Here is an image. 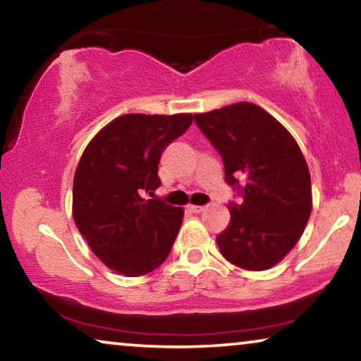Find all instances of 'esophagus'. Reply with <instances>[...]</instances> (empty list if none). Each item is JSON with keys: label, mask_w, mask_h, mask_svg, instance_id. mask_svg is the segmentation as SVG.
<instances>
[{"label": "esophagus", "mask_w": 361, "mask_h": 361, "mask_svg": "<svg viewBox=\"0 0 361 361\" xmlns=\"http://www.w3.org/2000/svg\"><path fill=\"white\" fill-rule=\"evenodd\" d=\"M188 209L191 211V213H201V211L204 209V206H198V204H190Z\"/></svg>", "instance_id": "esophagus-1"}]
</instances>
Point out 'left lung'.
I'll use <instances>...</instances> for the list:
<instances>
[{"instance_id":"left-lung-1","label":"left lung","mask_w":361,"mask_h":361,"mask_svg":"<svg viewBox=\"0 0 361 361\" xmlns=\"http://www.w3.org/2000/svg\"><path fill=\"white\" fill-rule=\"evenodd\" d=\"M223 158L226 183L241 196L216 243L247 271L276 266L295 246L312 211L310 173L294 137L266 110L239 102L195 115Z\"/></svg>"}]
</instances>
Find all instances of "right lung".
<instances>
[{
	"instance_id": "obj_1",
	"label": "right lung",
	"mask_w": 361,
	"mask_h": 361,
	"mask_svg": "<svg viewBox=\"0 0 361 361\" xmlns=\"http://www.w3.org/2000/svg\"><path fill=\"white\" fill-rule=\"evenodd\" d=\"M191 122V114H127L85 147L74 175L72 216L95 256L112 271L143 276L170 254L183 209L143 195L161 185V153Z\"/></svg>"
}]
</instances>
